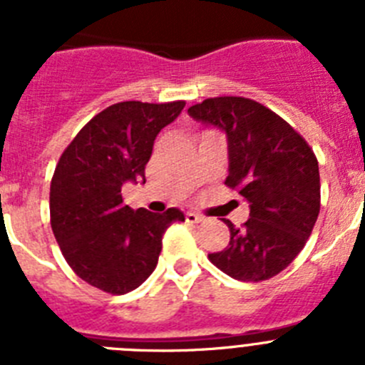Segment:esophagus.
Here are the masks:
<instances>
[{
  "label": "esophagus",
  "instance_id": "34e87169",
  "mask_svg": "<svg viewBox=\"0 0 365 365\" xmlns=\"http://www.w3.org/2000/svg\"><path fill=\"white\" fill-rule=\"evenodd\" d=\"M185 217H186V221H188V222H201L202 219H205L202 215L195 214V212H186Z\"/></svg>",
  "mask_w": 365,
  "mask_h": 365
}]
</instances>
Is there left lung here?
I'll return each mask as SVG.
<instances>
[{"label": "left lung", "instance_id": "obj_1", "mask_svg": "<svg viewBox=\"0 0 365 365\" xmlns=\"http://www.w3.org/2000/svg\"><path fill=\"white\" fill-rule=\"evenodd\" d=\"M190 117L227 133L228 177L250 206L243 227L208 259L241 282H263L291 265L320 214V172L305 138L256 100L215 96L188 109Z\"/></svg>", "mask_w": 365, "mask_h": 365}]
</instances>
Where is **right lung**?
<instances>
[{
	"label": "right lung",
	"mask_w": 365,
	"mask_h": 365,
	"mask_svg": "<svg viewBox=\"0 0 365 365\" xmlns=\"http://www.w3.org/2000/svg\"><path fill=\"white\" fill-rule=\"evenodd\" d=\"M185 100L118 102L91 118L66 148L51 180V227L74 274L109 294L143 285L163 250V235L185 214L131 210L125 182H146L155 137L172 124Z\"/></svg>",
	"instance_id": "add662e5"
}]
</instances>
